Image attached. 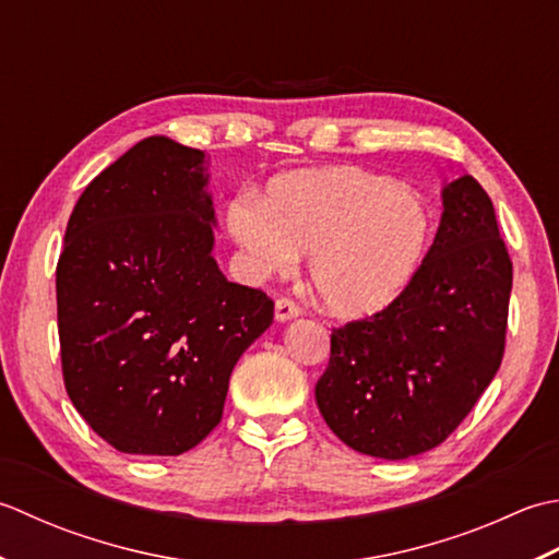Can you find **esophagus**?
Listing matches in <instances>:
<instances>
[{
	"instance_id": "esophagus-1",
	"label": "esophagus",
	"mask_w": 559,
	"mask_h": 559,
	"mask_svg": "<svg viewBox=\"0 0 559 559\" xmlns=\"http://www.w3.org/2000/svg\"><path fill=\"white\" fill-rule=\"evenodd\" d=\"M301 316V306L296 304L294 299H289V296H280V299L275 301V318L280 323L284 321H292V318Z\"/></svg>"
}]
</instances>
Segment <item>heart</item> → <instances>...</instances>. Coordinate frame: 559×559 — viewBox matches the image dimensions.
<instances>
[{"mask_svg":"<svg viewBox=\"0 0 559 559\" xmlns=\"http://www.w3.org/2000/svg\"><path fill=\"white\" fill-rule=\"evenodd\" d=\"M226 231L260 275L311 253L309 280L337 316L389 306L423 265L431 212L423 195L357 166L289 170L270 180L263 202L238 195Z\"/></svg>","mask_w":559,"mask_h":559,"instance_id":"heart-1","label":"heart"}]
</instances>
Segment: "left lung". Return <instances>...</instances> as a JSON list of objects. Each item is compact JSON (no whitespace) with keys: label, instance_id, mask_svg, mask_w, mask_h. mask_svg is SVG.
Returning a JSON list of instances; mask_svg holds the SVG:
<instances>
[{"label":"left lung","instance_id":"obj_1","mask_svg":"<svg viewBox=\"0 0 559 559\" xmlns=\"http://www.w3.org/2000/svg\"><path fill=\"white\" fill-rule=\"evenodd\" d=\"M441 198L423 265L383 311L333 328L316 383L328 427L376 459L403 461L447 441L504 357L514 267L492 200L473 176Z\"/></svg>","mask_w":559,"mask_h":559}]
</instances>
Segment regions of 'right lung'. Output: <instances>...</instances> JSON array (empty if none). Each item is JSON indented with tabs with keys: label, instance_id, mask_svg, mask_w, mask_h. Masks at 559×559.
Wrapping results in <instances>:
<instances>
[{
	"label": "right lung",
	"instance_id": "right-lung-1",
	"mask_svg": "<svg viewBox=\"0 0 559 559\" xmlns=\"http://www.w3.org/2000/svg\"><path fill=\"white\" fill-rule=\"evenodd\" d=\"M204 152L146 136L91 180L57 260V330L76 413L122 453L180 455L219 425L238 357L275 304L212 258Z\"/></svg>",
	"mask_w": 559,
	"mask_h": 559
}]
</instances>
